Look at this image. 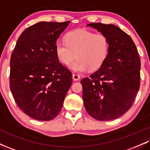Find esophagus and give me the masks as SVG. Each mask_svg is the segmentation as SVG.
Returning <instances> with one entry per match:
<instances>
[{
    "label": "esophagus",
    "mask_w": 150,
    "mask_h": 150,
    "mask_svg": "<svg viewBox=\"0 0 150 150\" xmlns=\"http://www.w3.org/2000/svg\"><path fill=\"white\" fill-rule=\"evenodd\" d=\"M80 76L78 75V74H77V73H73V80L77 81V80H80Z\"/></svg>",
    "instance_id": "obj_1"
}]
</instances>
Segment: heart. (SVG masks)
<instances>
[{"label":"heart","mask_w":150,"mask_h":150,"mask_svg":"<svg viewBox=\"0 0 150 150\" xmlns=\"http://www.w3.org/2000/svg\"><path fill=\"white\" fill-rule=\"evenodd\" d=\"M65 42L55 45L57 59L64 65H70L73 71L82 73L89 68L98 70L107 60L110 52V41L105 35L95 33L86 29H77L68 32Z\"/></svg>","instance_id":"heart-1"}]
</instances>
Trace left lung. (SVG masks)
I'll return each mask as SVG.
<instances>
[{"label":"left lung","mask_w":150,"mask_h":150,"mask_svg":"<svg viewBox=\"0 0 150 150\" xmlns=\"http://www.w3.org/2000/svg\"><path fill=\"white\" fill-rule=\"evenodd\" d=\"M87 26L107 36L110 52L101 67L81 80L84 107L96 120H112L134 102L140 88V57L133 40L119 27L102 23Z\"/></svg>","instance_id":"obj_1"}]
</instances>
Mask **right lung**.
Here are the masks:
<instances>
[{
  "label": "right lung",
  "mask_w": 150,
  "mask_h": 150,
  "mask_svg": "<svg viewBox=\"0 0 150 150\" xmlns=\"http://www.w3.org/2000/svg\"><path fill=\"white\" fill-rule=\"evenodd\" d=\"M70 21H40L21 34L10 58V88L18 107L40 121L59 114L72 73L55 54L57 40Z\"/></svg>",
  "instance_id": "1"
}]
</instances>
